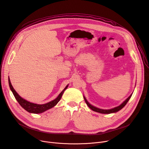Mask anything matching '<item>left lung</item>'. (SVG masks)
Here are the masks:
<instances>
[{"instance_id": "1", "label": "left lung", "mask_w": 149, "mask_h": 149, "mask_svg": "<svg viewBox=\"0 0 149 149\" xmlns=\"http://www.w3.org/2000/svg\"><path fill=\"white\" fill-rule=\"evenodd\" d=\"M132 95V94H131L130 96H129V97L126 99V100L122 104H120L119 106L113 108H112V109H110V110H103V109H100V108H97V107H95L92 105L91 104H89V103L88 102V101H87L86 98L84 96H83V97H84V101H85L86 103L87 104V105H88V107L89 108H90L92 110H93V111H96V112H97V113H102V114H110V113H116V112L118 111L119 110H120L121 109H122V108L126 105V104H127V102H128V101L130 100V99L131 98Z\"/></svg>"}]
</instances>
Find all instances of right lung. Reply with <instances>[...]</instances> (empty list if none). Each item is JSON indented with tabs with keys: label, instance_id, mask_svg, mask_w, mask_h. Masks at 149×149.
<instances>
[{
	"label": "right lung",
	"instance_id": "obj_1",
	"mask_svg": "<svg viewBox=\"0 0 149 149\" xmlns=\"http://www.w3.org/2000/svg\"><path fill=\"white\" fill-rule=\"evenodd\" d=\"M8 83H9V86L10 89H11V91H12L15 98L16 99V100L19 103V104L25 110H26L29 113H35V114L42 113L49 110V109H50V108H53V107H54L58 102V101L61 100L63 92H65V91L68 87V84L66 86V87L61 92V93L59 94L58 96L53 101H52L50 102H49L47 104H36L30 102L25 100L24 99L22 98L20 96H19L17 93V92L15 91L14 87H13L11 83V81H10L9 77H8Z\"/></svg>",
	"mask_w": 149,
	"mask_h": 149
}]
</instances>
